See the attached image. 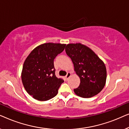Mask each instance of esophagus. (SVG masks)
Returning <instances> with one entry per match:
<instances>
[{"mask_svg":"<svg viewBox=\"0 0 129 129\" xmlns=\"http://www.w3.org/2000/svg\"><path fill=\"white\" fill-rule=\"evenodd\" d=\"M70 76H71V73L69 72V73H68V74L66 75V76H65V79H66V80H68Z\"/></svg>","mask_w":129,"mask_h":129,"instance_id":"1","label":"esophagus"}]
</instances>
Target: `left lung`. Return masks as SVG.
Here are the masks:
<instances>
[{"mask_svg":"<svg viewBox=\"0 0 129 129\" xmlns=\"http://www.w3.org/2000/svg\"><path fill=\"white\" fill-rule=\"evenodd\" d=\"M72 59L80 85L74 89L78 96L90 98L98 94L105 87L107 72L105 63L89 47L79 43H70L65 48Z\"/></svg>","mask_w":129,"mask_h":129,"instance_id":"obj_1","label":"left lung"}]
</instances>
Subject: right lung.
Instances as JSON below:
<instances>
[{
    "label": "right lung",
    "instance_id": "right-lung-1",
    "mask_svg": "<svg viewBox=\"0 0 129 129\" xmlns=\"http://www.w3.org/2000/svg\"><path fill=\"white\" fill-rule=\"evenodd\" d=\"M66 44L46 43L31 51L24 61L21 77L24 89L35 99L46 101L56 96L63 83L55 75L54 59Z\"/></svg>",
    "mask_w": 129,
    "mask_h": 129
}]
</instances>
